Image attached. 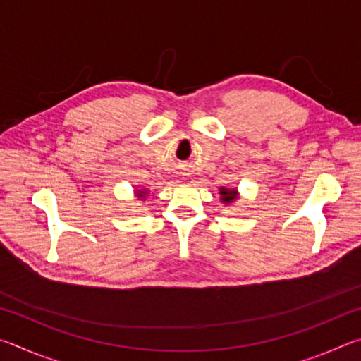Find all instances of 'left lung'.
<instances>
[{"label": "left lung", "instance_id": "obj_1", "mask_svg": "<svg viewBox=\"0 0 361 361\" xmlns=\"http://www.w3.org/2000/svg\"><path fill=\"white\" fill-rule=\"evenodd\" d=\"M219 194H221V199L223 202H232V200L237 199V191L235 189H224L221 188V191H219Z\"/></svg>", "mask_w": 361, "mask_h": 361}]
</instances>
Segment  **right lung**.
Segmentation results:
<instances>
[{"instance_id":"obj_1","label":"right lung","mask_w":361,"mask_h":361,"mask_svg":"<svg viewBox=\"0 0 361 361\" xmlns=\"http://www.w3.org/2000/svg\"><path fill=\"white\" fill-rule=\"evenodd\" d=\"M145 195H146V191H142L138 194V197H142V199H145Z\"/></svg>"}]
</instances>
